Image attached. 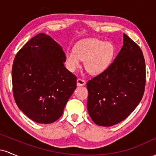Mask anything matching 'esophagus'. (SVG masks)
Wrapping results in <instances>:
<instances>
[{
	"label": "esophagus",
	"instance_id": "34e87169",
	"mask_svg": "<svg viewBox=\"0 0 156 156\" xmlns=\"http://www.w3.org/2000/svg\"><path fill=\"white\" fill-rule=\"evenodd\" d=\"M86 84V81L83 79H80V78H78L77 79V85L78 87H81V86H83Z\"/></svg>",
	"mask_w": 156,
	"mask_h": 156
}]
</instances>
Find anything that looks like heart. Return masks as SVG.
<instances>
[{
  "instance_id": "b5f03b06",
  "label": "heart",
  "mask_w": 156,
  "mask_h": 156,
  "mask_svg": "<svg viewBox=\"0 0 156 156\" xmlns=\"http://www.w3.org/2000/svg\"><path fill=\"white\" fill-rule=\"evenodd\" d=\"M114 45L111 42L98 39H89L80 41L75 50L68 49L65 53L66 67L71 72H75L84 61L85 69L93 76L103 73L112 62L114 57Z\"/></svg>"
}]
</instances>
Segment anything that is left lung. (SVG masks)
<instances>
[{"label": "left lung", "mask_w": 156, "mask_h": 156, "mask_svg": "<svg viewBox=\"0 0 156 156\" xmlns=\"http://www.w3.org/2000/svg\"><path fill=\"white\" fill-rule=\"evenodd\" d=\"M145 62L139 46L123 34V45L114 62L87 82V109L100 126L126 119L140 103L146 82Z\"/></svg>", "instance_id": "1"}]
</instances>
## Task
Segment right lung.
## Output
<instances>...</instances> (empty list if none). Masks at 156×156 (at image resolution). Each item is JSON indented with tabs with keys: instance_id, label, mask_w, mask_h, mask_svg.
<instances>
[{
	"instance_id": "right-lung-1",
	"label": "right lung",
	"mask_w": 156,
	"mask_h": 156,
	"mask_svg": "<svg viewBox=\"0 0 156 156\" xmlns=\"http://www.w3.org/2000/svg\"><path fill=\"white\" fill-rule=\"evenodd\" d=\"M64 62L62 48L43 33L30 39L15 55L12 70L15 101L36 122L56 121L76 89V76Z\"/></svg>"
}]
</instances>
